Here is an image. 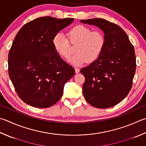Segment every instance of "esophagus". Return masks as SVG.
Returning a JSON list of instances; mask_svg holds the SVG:
<instances>
[{
  "label": "esophagus",
  "instance_id": "esophagus-1",
  "mask_svg": "<svg viewBox=\"0 0 146 146\" xmlns=\"http://www.w3.org/2000/svg\"><path fill=\"white\" fill-rule=\"evenodd\" d=\"M75 73H78L80 72V69L77 68H75Z\"/></svg>",
  "mask_w": 146,
  "mask_h": 146
}]
</instances>
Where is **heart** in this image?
<instances>
[{"instance_id": "obj_1", "label": "heart", "mask_w": 146, "mask_h": 146, "mask_svg": "<svg viewBox=\"0 0 146 146\" xmlns=\"http://www.w3.org/2000/svg\"><path fill=\"white\" fill-rule=\"evenodd\" d=\"M68 36L71 43H76V53L69 59V62L74 66H81L87 61L94 62L100 56L104 48V34L99 31H91L86 26H75L70 29ZM52 43L55 51L60 56L64 58L70 56V43L64 34L57 33L53 38Z\"/></svg>"}]
</instances>
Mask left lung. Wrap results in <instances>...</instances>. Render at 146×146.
I'll return each instance as SVG.
<instances>
[{
	"instance_id": "obj_1",
	"label": "left lung",
	"mask_w": 146,
	"mask_h": 146,
	"mask_svg": "<svg viewBox=\"0 0 146 146\" xmlns=\"http://www.w3.org/2000/svg\"><path fill=\"white\" fill-rule=\"evenodd\" d=\"M80 22L96 26L105 38L100 56L80 70L85 76L84 96L94 107H113L125 98L131 89L136 70L134 47L123 29L115 23L102 18Z\"/></svg>"
}]
</instances>
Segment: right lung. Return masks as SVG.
<instances>
[{
  "label": "right lung",
  "instance_id": "obj_1",
  "mask_svg": "<svg viewBox=\"0 0 146 146\" xmlns=\"http://www.w3.org/2000/svg\"><path fill=\"white\" fill-rule=\"evenodd\" d=\"M73 21L40 17L26 23L16 35L8 55L9 76L23 102L46 108L62 97L65 84L75 71L55 51L52 40Z\"/></svg>",
  "mask_w": 146,
  "mask_h": 146
}]
</instances>
